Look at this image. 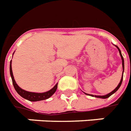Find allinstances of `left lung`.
<instances>
[{
	"label": "left lung",
	"mask_w": 131,
	"mask_h": 131,
	"mask_svg": "<svg viewBox=\"0 0 131 131\" xmlns=\"http://www.w3.org/2000/svg\"><path fill=\"white\" fill-rule=\"evenodd\" d=\"M116 47L117 48L118 50H119V54H120L121 56V58H122V67H123V72H124V58H123L122 55V53H121V50H119V48H118L117 46H116ZM122 80H123V75H122V79H121V81L120 82H119V85H117V87L114 90H113L112 92H110L109 94H108V95H104V96H97V95H95V97H99V98H102V99H106V98H108V97H109L110 96H111V95H113V94H114L115 92L117 91V90L119 88V87H120L121 84H122ZM85 95H90V96H92V97H94V95H89V94H86V93H85Z\"/></svg>",
	"instance_id": "obj_1"
}]
</instances>
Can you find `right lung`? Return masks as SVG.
I'll list each match as a JSON object with an SVG mask.
<instances>
[{"mask_svg":"<svg viewBox=\"0 0 131 131\" xmlns=\"http://www.w3.org/2000/svg\"><path fill=\"white\" fill-rule=\"evenodd\" d=\"M9 70H10V75L12 79V83H13L14 87L15 88L16 91L24 99H26L31 102H37V101H41V100H45L46 99H48L49 97H50L52 95L56 92V90L57 89V85L56 84L54 87L52 88L50 90H49L48 92H43V93H36V92H27L26 90H24L16 84L14 78L13 73H12V61H11L10 67H9Z\"/></svg>","mask_w":131,"mask_h":131,"instance_id":"obj_1","label":"right lung"}]
</instances>
